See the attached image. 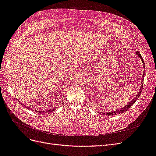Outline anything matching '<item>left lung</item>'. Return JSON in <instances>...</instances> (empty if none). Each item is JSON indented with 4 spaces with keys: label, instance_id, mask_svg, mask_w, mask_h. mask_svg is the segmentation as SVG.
Here are the masks:
<instances>
[{
    "label": "left lung",
    "instance_id": "left-lung-1",
    "mask_svg": "<svg viewBox=\"0 0 156 156\" xmlns=\"http://www.w3.org/2000/svg\"><path fill=\"white\" fill-rule=\"evenodd\" d=\"M136 55H137L141 59V60H142V63L143 64V68H144V71H143V79H142V81H141V84H140V89L139 90V92L138 94H136V96L129 103H127V105H125L124 107H122L121 108H119V109H117V110H115L114 111H111L110 112H99V114L100 115H106V116H112V115H119V114H121V113H123V112H125L126 111H127L129 109V108L133 105L134 103H135V101H136V100H137L138 98L140 96V94L142 93V90H143V81H144V73H145V64H144V60L143 59V57L141 56V55L140 54V53L139 51H136Z\"/></svg>",
    "mask_w": 156,
    "mask_h": 156
}]
</instances>
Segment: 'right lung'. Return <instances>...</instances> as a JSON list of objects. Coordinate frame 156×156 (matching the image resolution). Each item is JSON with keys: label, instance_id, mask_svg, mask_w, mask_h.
<instances>
[{"label": "right lung", "instance_id": "right-lung-1", "mask_svg": "<svg viewBox=\"0 0 156 156\" xmlns=\"http://www.w3.org/2000/svg\"><path fill=\"white\" fill-rule=\"evenodd\" d=\"M20 103L21 104L23 105V106H24L25 107H26V108H29V107H27V106H26L25 104H23V103H21L20 102ZM30 109H32V108H30ZM55 109H56V108H52V109H50V110H46V111H36L37 112H41V113H48V112H52V111H55ZM34 111H36V110H34Z\"/></svg>", "mask_w": 156, "mask_h": 156}]
</instances>
